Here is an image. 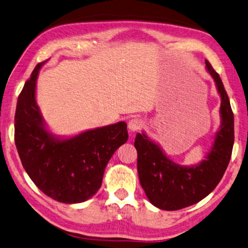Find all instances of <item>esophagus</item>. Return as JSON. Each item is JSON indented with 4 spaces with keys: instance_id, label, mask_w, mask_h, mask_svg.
<instances>
[{
    "instance_id": "34e87169",
    "label": "esophagus",
    "mask_w": 248,
    "mask_h": 248,
    "mask_svg": "<svg viewBox=\"0 0 248 248\" xmlns=\"http://www.w3.org/2000/svg\"><path fill=\"white\" fill-rule=\"evenodd\" d=\"M142 126H144V122L140 119H132L128 122L129 132H137L138 129H140Z\"/></svg>"
}]
</instances>
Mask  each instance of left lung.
<instances>
[{"label":"left lung","instance_id":"1","mask_svg":"<svg viewBox=\"0 0 248 248\" xmlns=\"http://www.w3.org/2000/svg\"><path fill=\"white\" fill-rule=\"evenodd\" d=\"M206 69L215 81L221 99L220 126L205 159L183 166L173 161L161 146L142 131L137 133V171L149 202L159 209L179 210L207 197L222 179L232 155L234 115L220 76L206 60Z\"/></svg>","mask_w":248,"mask_h":248}]
</instances>
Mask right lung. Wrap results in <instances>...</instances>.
Listing matches in <instances>:
<instances>
[{"instance_id":"right-lung-1","label":"right lung","mask_w":248,"mask_h":248,"mask_svg":"<svg viewBox=\"0 0 248 248\" xmlns=\"http://www.w3.org/2000/svg\"><path fill=\"white\" fill-rule=\"evenodd\" d=\"M46 61L34 67L18 97L16 148L25 171L41 192L60 202H84L101 187L108 162L127 141V124L117 122L73 136L52 133L36 99L38 74Z\"/></svg>"}]
</instances>
